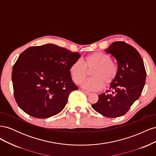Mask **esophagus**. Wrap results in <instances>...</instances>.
I'll list each match as a JSON object with an SVG mask.
<instances>
[{
  "label": "esophagus",
  "instance_id": "1",
  "mask_svg": "<svg viewBox=\"0 0 156 156\" xmlns=\"http://www.w3.org/2000/svg\"><path fill=\"white\" fill-rule=\"evenodd\" d=\"M82 91H83V92L86 95H90V92H89L88 91H86V90H82Z\"/></svg>",
  "mask_w": 156,
  "mask_h": 156
}]
</instances>
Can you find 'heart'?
<instances>
[{"mask_svg": "<svg viewBox=\"0 0 156 156\" xmlns=\"http://www.w3.org/2000/svg\"><path fill=\"white\" fill-rule=\"evenodd\" d=\"M92 70V78L82 84L84 89L90 91L100 90L104 85L105 87L111 86L119 75V69L112 62L111 56L102 52L90 55L84 62L80 59L75 60L69 69L73 81L77 84H81Z\"/></svg>", "mask_w": 156, "mask_h": 156, "instance_id": "heart-1", "label": "heart"}]
</instances>
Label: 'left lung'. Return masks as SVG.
<instances>
[{"instance_id": "left-lung-1", "label": "left lung", "mask_w": 156, "mask_h": 156, "mask_svg": "<svg viewBox=\"0 0 156 156\" xmlns=\"http://www.w3.org/2000/svg\"><path fill=\"white\" fill-rule=\"evenodd\" d=\"M105 51L116 58L119 75L110 90L99 95L98 101L92 107L103 116L116 118L124 115L139 98L146 72L139 52L126 42H113Z\"/></svg>"}]
</instances>
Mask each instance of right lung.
Wrapping results in <instances>:
<instances>
[{
  "instance_id": "obj_1",
  "label": "right lung",
  "mask_w": 156,
  "mask_h": 156,
  "mask_svg": "<svg viewBox=\"0 0 156 156\" xmlns=\"http://www.w3.org/2000/svg\"><path fill=\"white\" fill-rule=\"evenodd\" d=\"M81 55L54 44L33 46L19 56L12 69L15 100L21 109L37 119L63 110L73 83L70 67Z\"/></svg>"
}]
</instances>
